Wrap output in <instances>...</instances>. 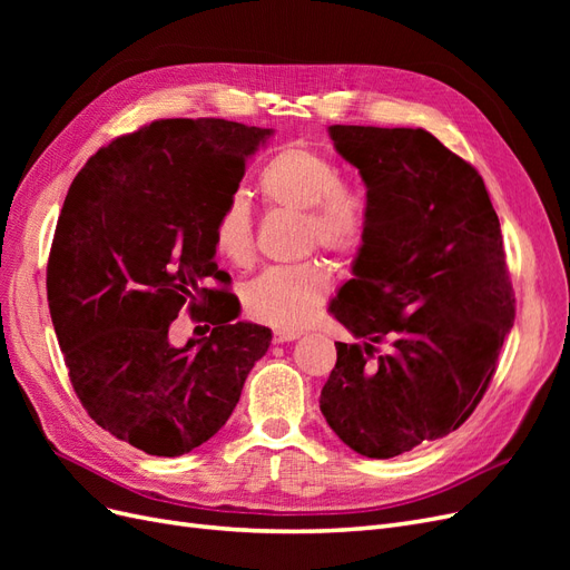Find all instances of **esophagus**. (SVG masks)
<instances>
[{"mask_svg": "<svg viewBox=\"0 0 570 570\" xmlns=\"http://www.w3.org/2000/svg\"><path fill=\"white\" fill-rule=\"evenodd\" d=\"M297 337H302V333L299 331H289V327H275V331H273V340L278 342V344L292 342V340H297Z\"/></svg>", "mask_w": 570, "mask_h": 570, "instance_id": "1", "label": "esophagus"}]
</instances>
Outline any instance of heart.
I'll list each match as a JSON object with an SVG mask.
<instances>
[{
    "label": "heart",
    "mask_w": 570,
    "mask_h": 570,
    "mask_svg": "<svg viewBox=\"0 0 570 570\" xmlns=\"http://www.w3.org/2000/svg\"><path fill=\"white\" fill-rule=\"evenodd\" d=\"M258 195L271 206L304 212L306 245L354 254L368 230V206L354 187L340 183L337 166L308 147H285L258 174ZM216 254L235 268L254 262L252 216L245 199L233 197L214 220ZM331 292V271L321 258L271 266L243 289L245 312L275 327H302Z\"/></svg>",
    "instance_id": "heart-1"
}]
</instances>
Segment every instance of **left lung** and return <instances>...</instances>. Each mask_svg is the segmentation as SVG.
Here are the masks:
<instances>
[{
	"instance_id": "1",
	"label": "left lung",
	"mask_w": 570,
	"mask_h": 570,
	"mask_svg": "<svg viewBox=\"0 0 570 570\" xmlns=\"http://www.w3.org/2000/svg\"><path fill=\"white\" fill-rule=\"evenodd\" d=\"M327 132L366 185L368 230L331 304L358 342H335L321 411L350 450L392 459L454 433L492 381L515 314L502 230L478 170L428 130Z\"/></svg>"
}]
</instances>
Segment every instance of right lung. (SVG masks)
Wrapping results in <instances>:
<instances>
[{"label":"right lung","instance_id":"1","mask_svg":"<svg viewBox=\"0 0 570 570\" xmlns=\"http://www.w3.org/2000/svg\"><path fill=\"white\" fill-rule=\"evenodd\" d=\"M273 135L223 118H164L116 137L68 187L47 264L49 314L80 404L118 440L180 456L226 425L271 331L235 321L214 220ZM187 303L213 325L176 348Z\"/></svg>","mask_w":570,"mask_h":570}]
</instances>
